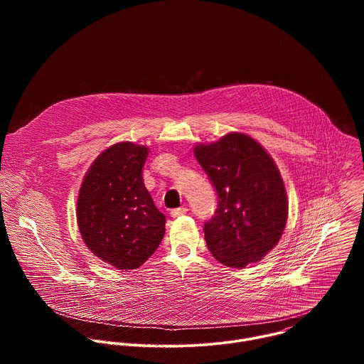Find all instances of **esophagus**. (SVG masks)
<instances>
[{
  "instance_id": "esophagus-1",
  "label": "esophagus",
  "mask_w": 364,
  "mask_h": 364,
  "mask_svg": "<svg viewBox=\"0 0 364 364\" xmlns=\"http://www.w3.org/2000/svg\"><path fill=\"white\" fill-rule=\"evenodd\" d=\"M187 212H188L187 207H178V209L171 210L170 215H171V218H178V216H184Z\"/></svg>"
}]
</instances>
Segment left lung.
Here are the masks:
<instances>
[{
	"label": "left lung",
	"mask_w": 364,
	"mask_h": 364,
	"mask_svg": "<svg viewBox=\"0 0 364 364\" xmlns=\"http://www.w3.org/2000/svg\"><path fill=\"white\" fill-rule=\"evenodd\" d=\"M194 155L218 193V209L203 228L210 253L232 268L261 261L288 218L285 186L271 155L239 132L196 145Z\"/></svg>",
	"instance_id": "left-lung-1"
}]
</instances>
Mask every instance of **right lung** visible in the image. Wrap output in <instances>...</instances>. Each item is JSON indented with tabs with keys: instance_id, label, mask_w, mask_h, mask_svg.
Segmentation results:
<instances>
[{
	"instance_id": "add662e5",
	"label": "right lung",
	"mask_w": 364,
	"mask_h": 364,
	"mask_svg": "<svg viewBox=\"0 0 364 364\" xmlns=\"http://www.w3.org/2000/svg\"><path fill=\"white\" fill-rule=\"evenodd\" d=\"M146 157L144 145L109 146L90 166L77 197L83 242L103 262L122 271L139 268L166 233V216L144 186Z\"/></svg>"
}]
</instances>
